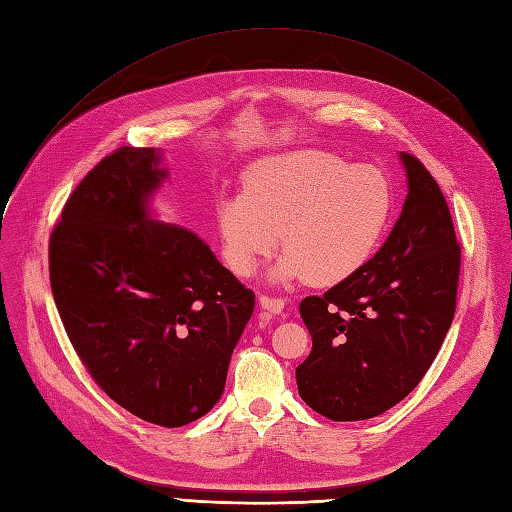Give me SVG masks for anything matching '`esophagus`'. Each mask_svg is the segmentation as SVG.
Segmentation results:
<instances>
[{"label":"esophagus","instance_id":"34e87169","mask_svg":"<svg viewBox=\"0 0 512 512\" xmlns=\"http://www.w3.org/2000/svg\"><path fill=\"white\" fill-rule=\"evenodd\" d=\"M260 307L267 309L271 314H282L284 312V299L280 297H269V294H260Z\"/></svg>","mask_w":512,"mask_h":512}]
</instances>
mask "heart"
<instances>
[{"mask_svg": "<svg viewBox=\"0 0 512 512\" xmlns=\"http://www.w3.org/2000/svg\"><path fill=\"white\" fill-rule=\"evenodd\" d=\"M391 211V185L378 168L301 149L252 166L245 194L224 198L218 220L237 275H250L282 241L286 254L273 271L277 280L307 277L329 286L359 271L376 252Z\"/></svg>", "mask_w": 512, "mask_h": 512, "instance_id": "obj_1", "label": "heart"}]
</instances>
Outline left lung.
<instances>
[{
	"label": "left lung",
	"mask_w": 512,
	"mask_h": 512,
	"mask_svg": "<svg viewBox=\"0 0 512 512\" xmlns=\"http://www.w3.org/2000/svg\"><path fill=\"white\" fill-rule=\"evenodd\" d=\"M408 196L378 254L322 297H305L301 318L312 352L297 367L305 404L331 421H365L408 397L451 329L461 245L436 179L401 153Z\"/></svg>",
	"instance_id": "left-lung-1"
}]
</instances>
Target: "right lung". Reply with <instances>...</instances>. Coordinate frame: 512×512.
<instances>
[{"mask_svg": "<svg viewBox=\"0 0 512 512\" xmlns=\"http://www.w3.org/2000/svg\"><path fill=\"white\" fill-rule=\"evenodd\" d=\"M151 147H119L66 200L49 241L57 312L89 376L147 423L181 427L222 397L254 292L181 226L149 220L166 177Z\"/></svg>", "mask_w": 512, "mask_h": 512, "instance_id": "right-lung-1", "label": "right lung"}]
</instances>
